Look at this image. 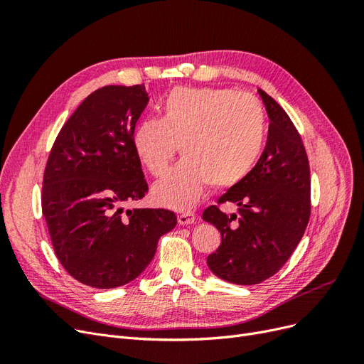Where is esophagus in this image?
<instances>
[{"instance_id": "obj_1", "label": "esophagus", "mask_w": 364, "mask_h": 364, "mask_svg": "<svg viewBox=\"0 0 364 364\" xmlns=\"http://www.w3.org/2000/svg\"><path fill=\"white\" fill-rule=\"evenodd\" d=\"M196 220V214L191 211H185L178 215V223L179 225H193Z\"/></svg>"}]
</instances>
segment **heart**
Masks as SVG:
<instances>
[{"instance_id": "1", "label": "heart", "mask_w": 364, "mask_h": 364, "mask_svg": "<svg viewBox=\"0 0 364 364\" xmlns=\"http://www.w3.org/2000/svg\"><path fill=\"white\" fill-rule=\"evenodd\" d=\"M266 118L257 97L220 87L178 86L164 98L161 118L134 132L139 161L153 176L167 170L176 153L183 159L153 186V199L190 209L206 185L229 188L243 181L261 155Z\"/></svg>"}]
</instances>
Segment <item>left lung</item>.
Returning a JSON list of instances; mask_svg holds the SVG:
<instances>
[{
  "mask_svg": "<svg viewBox=\"0 0 364 364\" xmlns=\"http://www.w3.org/2000/svg\"><path fill=\"white\" fill-rule=\"evenodd\" d=\"M270 118L267 144L246 178L220 197L238 205L226 215L208 206L202 218L222 234L208 267L228 282L253 285L279 272L299 245L311 213L310 164L287 112L258 90Z\"/></svg>",
  "mask_w": 364,
  "mask_h": 364,
  "instance_id": "obj_1",
  "label": "left lung"
}]
</instances>
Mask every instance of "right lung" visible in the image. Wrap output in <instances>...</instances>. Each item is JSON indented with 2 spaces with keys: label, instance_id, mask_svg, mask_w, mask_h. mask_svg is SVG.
Segmentation results:
<instances>
[{
  "label": "right lung",
  "instance_id": "obj_1",
  "mask_svg": "<svg viewBox=\"0 0 364 364\" xmlns=\"http://www.w3.org/2000/svg\"><path fill=\"white\" fill-rule=\"evenodd\" d=\"M149 103L142 85L103 86L87 95L51 147L42 214L53 249L74 279L121 287L144 272L158 240L178 217L168 209H129L149 191L134 132Z\"/></svg>",
  "mask_w": 364,
  "mask_h": 364
}]
</instances>
